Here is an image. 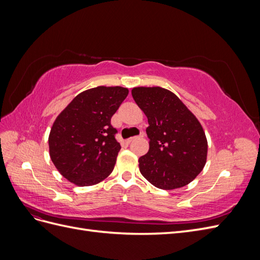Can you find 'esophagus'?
Instances as JSON below:
<instances>
[{
    "label": "esophagus",
    "instance_id": "34e87169",
    "mask_svg": "<svg viewBox=\"0 0 260 260\" xmlns=\"http://www.w3.org/2000/svg\"><path fill=\"white\" fill-rule=\"evenodd\" d=\"M143 137H144V132H141V135H140L139 137H136V138H130V139H128V143L132 142V141L135 140V139H137V138H143Z\"/></svg>",
    "mask_w": 260,
    "mask_h": 260
}]
</instances>
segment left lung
<instances>
[{"label": "left lung", "instance_id": "1", "mask_svg": "<svg viewBox=\"0 0 260 260\" xmlns=\"http://www.w3.org/2000/svg\"><path fill=\"white\" fill-rule=\"evenodd\" d=\"M131 93L149 124L148 152L139 158L141 174L161 190L192 182L205 166L208 149L198 118L175 93L160 86H137Z\"/></svg>", "mask_w": 260, "mask_h": 260}]
</instances>
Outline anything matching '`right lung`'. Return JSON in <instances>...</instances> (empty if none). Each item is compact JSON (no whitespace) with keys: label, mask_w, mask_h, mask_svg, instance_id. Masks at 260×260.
<instances>
[{"label":"right lung","mask_w":260,"mask_h":260,"mask_svg":"<svg viewBox=\"0 0 260 260\" xmlns=\"http://www.w3.org/2000/svg\"><path fill=\"white\" fill-rule=\"evenodd\" d=\"M128 93L122 86L85 90L56 117L49 136L50 157L69 182L94 185L112 174L121 146L111 119Z\"/></svg>","instance_id":"add662e5"}]
</instances>
